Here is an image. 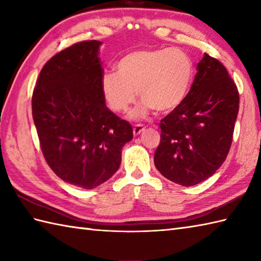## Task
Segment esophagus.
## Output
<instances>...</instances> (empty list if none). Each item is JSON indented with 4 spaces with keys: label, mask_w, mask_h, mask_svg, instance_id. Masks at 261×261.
I'll list each match as a JSON object with an SVG mask.
<instances>
[{
    "label": "esophagus",
    "mask_w": 261,
    "mask_h": 261,
    "mask_svg": "<svg viewBox=\"0 0 261 261\" xmlns=\"http://www.w3.org/2000/svg\"><path fill=\"white\" fill-rule=\"evenodd\" d=\"M143 130H145V126H143L142 124H136L134 126V135L135 136L140 135Z\"/></svg>",
    "instance_id": "34e87169"
}]
</instances>
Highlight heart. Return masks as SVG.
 Wrapping results in <instances>:
<instances>
[{
    "label": "heart",
    "instance_id": "heart-1",
    "mask_svg": "<svg viewBox=\"0 0 261 261\" xmlns=\"http://www.w3.org/2000/svg\"><path fill=\"white\" fill-rule=\"evenodd\" d=\"M116 69L102 76V93L111 109L123 112L137 101L139 90L143 104L131 113L134 119L143 118L151 110L165 114L178 109L194 80L191 57L176 48L130 51L120 58Z\"/></svg>",
    "mask_w": 261,
    "mask_h": 261
}]
</instances>
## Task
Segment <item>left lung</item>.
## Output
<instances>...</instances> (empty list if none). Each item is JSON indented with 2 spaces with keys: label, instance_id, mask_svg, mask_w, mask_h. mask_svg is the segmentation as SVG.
<instances>
[{
  "label": "left lung",
  "instance_id": "left-lung-1",
  "mask_svg": "<svg viewBox=\"0 0 261 261\" xmlns=\"http://www.w3.org/2000/svg\"><path fill=\"white\" fill-rule=\"evenodd\" d=\"M239 101L228 70L204 54L184 103L160 121L153 157L160 174L182 186L212 176L229 153Z\"/></svg>",
  "mask_w": 261,
  "mask_h": 261
}]
</instances>
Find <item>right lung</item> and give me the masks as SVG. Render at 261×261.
Masks as SVG:
<instances>
[{
    "label": "right lung",
    "instance_id": "1",
    "mask_svg": "<svg viewBox=\"0 0 261 261\" xmlns=\"http://www.w3.org/2000/svg\"><path fill=\"white\" fill-rule=\"evenodd\" d=\"M101 41L77 42L43 66L32 94L41 151L59 178L92 190L112 177L134 138L129 122L105 104Z\"/></svg>",
    "mask_w": 261,
    "mask_h": 261
}]
</instances>
